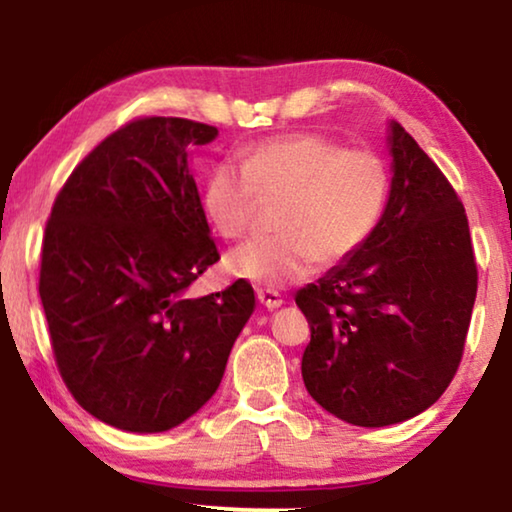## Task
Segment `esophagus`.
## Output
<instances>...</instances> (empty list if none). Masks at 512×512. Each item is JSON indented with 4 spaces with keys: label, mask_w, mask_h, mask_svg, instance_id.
Masks as SVG:
<instances>
[{
    "label": "esophagus",
    "mask_w": 512,
    "mask_h": 512,
    "mask_svg": "<svg viewBox=\"0 0 512 512\" xmlns=\"http://www.w3.org/2000/svg\"><path fill=\"white\" fill-rule=\"evenodd\" d=\"M256 296H258V303H261L265 310H277V307H282L284 303L282 293L277 289H258Z\"/></svg>",
    "instance_id": "34e87169"
}]
</instances>
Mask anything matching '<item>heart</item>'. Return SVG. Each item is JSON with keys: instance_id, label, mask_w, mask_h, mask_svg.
<instances>
[{"instance_id": "1", "label": "heart", "mask_w": 512, "mask_h": 512, "mask_svg": "<svg viewBox=\"0 0 512 512\" xmlns=\"http://www.w3.org/2000/svg\"><path fill=\"white\" fill-rule=\"evenodd\" d=\"M389 198L387 163L368 149H345L321 132L263 139L240 167L209 172L202 205L223 237L237 240L254 223L258 200H277V233L228 254V270L268 289L298 282L321 265L354 256L375 233Z\"/></svg>"}]
</instances>
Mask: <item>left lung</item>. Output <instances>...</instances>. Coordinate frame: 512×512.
<instances>
[{
	"instance_id": "obj_1",
	"label": "left lung",
	"mask_w": 512,
	"mask_h": 512,
	"mask_svg": "<svg viewBox=\"0 0 512 512\" xmlns=\"http://www.w3.org/2000/svg\"><path fill=\"white\" fill-rule=\"evenodd\" d=\"M389 202L368 242L296 293L312 338L310 396L354 426H387L443 396L464 356L478 263L457 191L391 123Z\"/></svg>"
}]
</instances>
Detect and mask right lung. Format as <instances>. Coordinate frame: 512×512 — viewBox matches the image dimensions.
<instances>
[{
    "label": "right lung",
    "instance_id": "1",
    "mask_svg": "<svg viewBox=\"0 0 512 512\" xmlns=\"http://www.w3.org/2000/svg\"><path fill=\"white\" fill-rule=\"evenodd\" d=\"M214 125L132 118L104 137L55 195L41 242L39 296L55 366L90 415L158 433L219 389L254 289L184 291L219 261L188 151Z\"/></svg>",
    "mask_w": 512,
    "mask_h": 512
}]
</instances>
